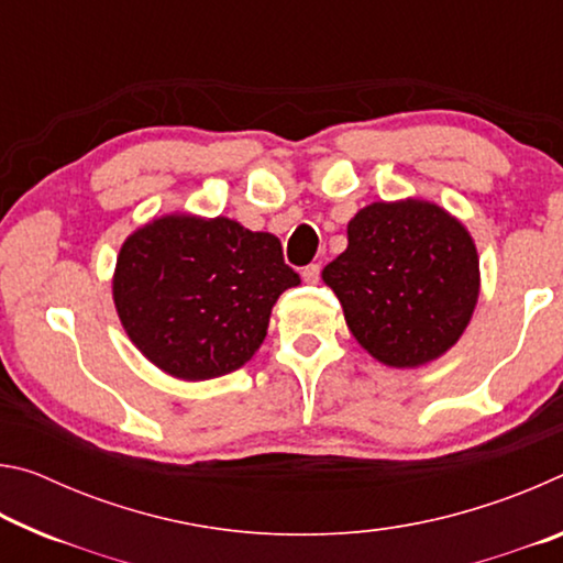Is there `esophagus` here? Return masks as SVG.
<instances>
[{
  "label": "esophagus",
  "instance_id": "1",
  "mask_svg": "<svg viewBox=\"0 0 563 563\" xmlns=\"http://www.w3.org/2000/svg\"><path fill=\"white\" fill-rule=\"evenodd\" d=\"M302 280L308 285H316L320 280V263H310L302 268Z\"/></svg>",
  "mask_w": 563,
  "mask_h": 563
}]
</instances>
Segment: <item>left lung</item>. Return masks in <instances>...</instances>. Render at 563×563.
Segmentation results:
<instances>
[{
  "label": "left lung",
  "instance_id": "left-lung-1",
  "mask_svg": "<svg viewBox=\"0 0 563 563\" xmlns=\"http://www.w3.org/2000/svg\"><path fill=\"white\" fill-rule=\"evenodd\" d=\"M352 335L389 367L424 365L450 350L479 295L470 233L440 206L373 203L347 225V251L322 271Z\"/></svg>",
  "mask_w": 563,
  "mask_h": 563
}]
</instances>
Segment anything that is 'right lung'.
Wrapping results in <instances>:
<instances>
[{"instance_id": "obj_1", "label": "right lung", "mask_w": 563, "mask_h": 563, "mask_svg": "<svg viewBox=\"0 0 563 563\" xmlns=\"http://www.w3.org/2000/svg\"><path fill=\"white\" fill-rule=\"evenodd\" d=\"M298 283L275 235L228 218L166 216L123 243L113 302L133 345L156 367L211 379L255 355L275 300Z\"/></svg>"}]
</instances>
